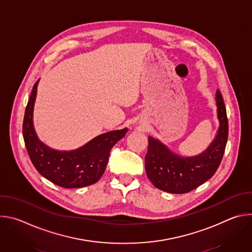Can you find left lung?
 Here are the masks:
<instances>
[{"mask_svg":"<svg viewBox=\"0 0 252 252\" xmlns=\"http://www.w3.org/2000/svg\"><path fill=\"white\" fill-rule=\"evenodd\" d=\"M220 127L209 147L200 155L183 158L169 151L158 139L149 136L146 155L147 175L153 185L169 193H186L209 179L218 170L224 155L228 121L220 90L215 94Z\"/></svg>","mask_w":252,"mask_h":252,"instance_id":"1","label":"left lung"}]
</instances>
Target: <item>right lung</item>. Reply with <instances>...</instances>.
<instances>
[{
    "label": "right lung",
    "mask_w": 252,
    "mask_h": 252,
    "mask_svg": "<svg viewBox=\"0 0 252 252\" xmlns=\"http://www.w3.org/2000/svg\"><path fill=\"white\" fill-rule=\"evenodd\" d=\"M38 83L33 85L23 122L25 145L33 166L48 181L64 189H78L95 184L105 170L111 150L126 135L127 128L99 134L74 151L49 148L39 139L32 124Z\"/></svg>",
    "instance_id": "right-lung-1"
}]
</instances>
